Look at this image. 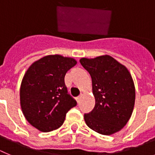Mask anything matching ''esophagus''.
Segmentation results:
<instances>
[{"label": "esophagus", "instance_id": "1", "mask_svg": "<svg viewBox=\"0 0 155 155\" xmlns=\"http://www.w3.org/2000/svg\"><path fill=\"white\" fill-rule=\"evenodd\" d=\"M80 100H81V97H78L77 98H76V101H77V103H79Z\"/></svg>", "mask_w": 155, "mask_h": 155}]
</instances>
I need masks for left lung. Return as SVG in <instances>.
<instances>
[{"mask_svg": "<svg viewBox=\"0 0 155 155\" xmlns=\"http://www.w3.org/2000/svg\"><path fill=\"white\" fill-rule=\"evenodd\" d=\"M92 79L95 107L84 120L90 129L104 135L120 130L131 117L135 87L126 66L110 55L79 60Z\"/></svg>", "mask_w": 155, "mask_h": 155, "instance_id": "obj_1", "label": "left lung"}]
</instances>
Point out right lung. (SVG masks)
Instances as JSON below:
<instances>
[{
    "label": "right lung",
    "instance_id": "add662e5",
    "mask_svg": "<svg viewBox=\"0 0 155 155\" xmlns=\"http://www.w3.org/2000/svg\"><path fill=\"white\" fill-rule=\"evenodd\" d=\"M74 58L50 55L31 65L20 88L21 107L25 117L40 131L60 127L76 100L68 94L65 76L76 65Z\"/></svg>",
    "mask_w": 155,
    "mask_h": 155
}]
</instances>
